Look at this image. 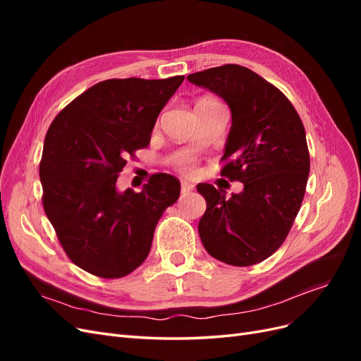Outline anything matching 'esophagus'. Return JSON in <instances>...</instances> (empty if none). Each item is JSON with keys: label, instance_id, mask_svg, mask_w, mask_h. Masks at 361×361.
Returning <instances> with one entry per match:
<instances>
[{"label": "esophagus", "instance_id": "obj_1", "mask_svg": "<svg viewBox=\"0 0 361 361\" xmlns=\"http://www.w3.org/2000/svg\"><path fill=\"white\" fill-rule=\"evenodd\" d=\"M180 190H182L183 194H187V192H190V191L194 190V185L190 183V182H182V183H180Z\"/></svg>", "mask_w": 361, "mask_h": 361}]
</instances>
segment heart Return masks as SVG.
Here are the masks:
<instances>
[{
    "label": "heart",
    "instance_id": "b5f03b06",
    "mask_svg": "<svg viewBox=\"0 0 361 361\" xmlns=\"http://www.w3.org/2000/svg\"><path fill=\"white\" fill-rule=\"evenodd\" d=\"M202 102H215V101H211V99H204ZM179 169L183 171V173H192L194 171V158L187 155L183 157L180 161H179Z\"/></svg>",
    "mask_w": 361,
    "mask_h": 361
}]
</instances>
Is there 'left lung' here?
Listing matches in <instances>:
<instances>
[{"instance_id":"left-lung-1","label":"left lung","mask_w":361,"mask_h":361,"mask_svg":"<svg viewBox=\"0 0 361 361\" xmlns=\"http://www.w3.org/2000/svg\"><path fill=\"white\" fill-rule=\"evenodd\" d=\"M187 80L231 106L221 176L244 183L231 199L211 183L197 185L206 200L200 239L224 264H259L285 243L304 199L310 155L302 122L276 85L239 64L195 72Z\"/></svg>"}]
</instances>
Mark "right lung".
I'll return each mask as SVG.
<instances>
[{"instance_id": "obj_1", "label": "right lung", "mask_w": 361, "mask_h": 361, "mask_svg": "<svg viewBox=\"0 0 361 361\" xmlns=\"http://www.w3.org/2000/svg\"><path fill=\"white\" fill-rule=\"evenodd\" d=\"M185 76L106 80L81 93L52 120L39 166L43 209L64 253L102 279L130 274L147 257L164 211L180 182L152 174L141 192L116 182L150 143L158 114Z\"/></svg>"}]
</instances>
